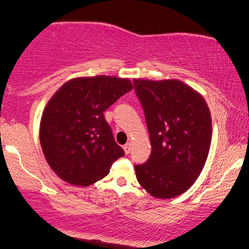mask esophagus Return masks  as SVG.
<instances>
[{"label":"esophagus","instance_id":"esophagus-1","mask_svg":"<svg viewBox=\"0 0 249 249\" xmlns=\"http://www.w3.org/2000/svg\"><path fill=\"white\" fill-rule=\"evenodd\" d=\"M131 146H132V144H131L130 142H127V144H125V145L124 146V149L125 154H129V153H130V151H131Z\"/></svg>","mask_w":249,"mask_h":249}]
</instances>
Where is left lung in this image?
<instances>
[{"label":"left lung","instance_id":"1","mask_svg":"<svg viewBox=\"0 0 249 249\" xmlns=\"http://www.w3.org/2000/svg\"><path fill=\"white\" fill-rule=\"evenodd\" d=\"M145 112L152 153L136 165L138 182L160 199L187 192L205 165L212 141V118L202 94L177 79H135Z\"/></svg>","mask_w":249,"mask_h":249}]
</instances>
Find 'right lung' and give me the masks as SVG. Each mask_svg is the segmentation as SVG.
<instances>
[{"label": "right lung", "instance_id": "right-lung-1", "mask_svg": "<svg viewBox=\"0 0 249 249\" xmlns=\"http://www.w3.org/2000/svg\"><path fill=\"white\" fill-rule=\"evenodd\" d=\"M132 89L128 78L77 77L47 102L39 124L44 156L54 173L70 185L86 187L103 179L124 155L104 112Z\"/></svg>", "mask_w": 249, "mask_h": 249}]
</instances>
